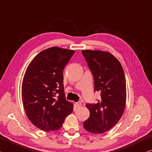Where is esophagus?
<instances>
[{"mask_svg": "<svg viewBox=\"0 0 152 152\" xmlns=\"http://www.w3.org/2000/svg\"><path fill=\"white\" fill-rule=\"evenodd\" d=\"M75 106H76V107H80L81 106H82V103L81 102H76L75 103Z\"/></svg>", "mask_w": 152, "mask_h": 152, "instance_id": "esophagus-1", "label": "esophagus"}]
</instances>
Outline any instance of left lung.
Instances as JSON below:
<instances>
[{
  "label": "left lung",
  "mask_w": 152,
  "mask_h": 152,
  "mask_svg": "<svg viewBox=\"0 0 152 152\" xmlns=\"http://www.w3.org/2000/svg\"><path fill=\"white\" fill-rule=\"evenodd\" d=\"M94 78V92L100 93L97 103H87L90 117L84 121L85 129L93 134L109 130L120 120L125 109L126 83L120 62L107 52L82 51Z\"/></svg>",
  "instance_id": "left-lung-1"
}]
</instances>
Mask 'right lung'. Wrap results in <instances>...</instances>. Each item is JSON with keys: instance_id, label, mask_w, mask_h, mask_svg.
<instances>
[{"instance_id": "add662e5", "label": "right lung", "mask_w": 152, "mask_h": 152, "mask_svg": "<svg viewBox=\"0 0 152 152\" xmlns=\"http://www.w3.org/2000/svg\"><path fill=\"white\" fill-rule=\"evenodd\" d=\"M74 54L72 50L58 47L45 50L34 58L24 74V110L30 122L42 130H58L73 111V104L66 100L63 70Z\"/></svg>"}]
</instances>
